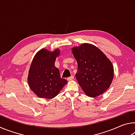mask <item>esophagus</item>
I'll list each match as a JSON object with an SVG mask.
<instances>
[{"mask_svg":"<svg viewBox=\"0 0 135 135\" xmlns=\"http://www.w3.org/2000/svg\"><path fill=\"white\" fill-rule=\"evenodd\" d=\"M74 79V77L73 76H71L70 77H68L67 80L68 81H71V80H73Z\"/></svg>","mask_w":135,"mask_h":135,"instance_id":"1","label":"esophagus"}]
</instances>
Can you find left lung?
Wrapping results in <instances>:
<instances>
[{
	"label": "left lung",
	"instance_id": "left-lung-1",
	"mask_svg": "<svg viewBox=\"0 0 135 135\" xmlns=\"http://www.w3.org/2000/svg\"><path fill=\"white\" fill-rule=\"evenodd\" d=\"M71 50L78 65L76 79L82 90L91 98L103 94L113 80L114 67L111 61L92 44L83 43Z\"/></svg>",
	"mask_w": 135,
	"mask_h": 135
}]
</instances>
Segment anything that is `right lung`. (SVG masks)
I'll return each mask as SVG.
<instances>
[{"instance_id": "obj_1", "label": "right lung", "mask_w": 135, "mask_h": 135, "mask_svg": "<svg viewBox=\"0 0 135 135\" xmlns=\"http://www.w3.org/2000/svg\"><path fill=\"white\" fill-rule=\"evenodd\" d=\"M60 54L58 48L51 52L42 49L35 55L28 71V86L34 93L41 98L52 99L58 95L68 81L61 79L56 58Z\"/></svg>"}]
</instances>
